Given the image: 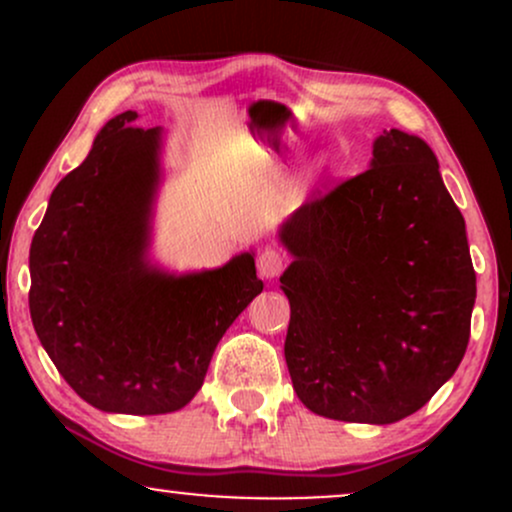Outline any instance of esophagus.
<instances>
[{
  "label": "esophagus",
  "mask_w": 512,
  "mask_h": 512,
  "mask_svg": "<svg viewBox=\"0 0 512 512\" xmlns=\"http://www.w3.org/2000/svg\"><path fill=\"white\" fill-rule=\"evenodd\" d=\"M286 267V257L284 252L276 250V248H264L257 257V272H260L262 279H274L284 272Z\"/></svg>",
  "instance_id": "1"
}]
</instances>
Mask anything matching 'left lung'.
I'll list each match as a JSON object with an SVG mask.
<instances>
[{
    "instance_id": "left-lung-1",
    "label": "left lung",
    "mask_w": 512,
    "mask_h": 512,
    "mask_svg": "<svg viewBox=\"0 0 512 512\" xmlns=\"http://www.w3.org/2000/svg\"><path fill=\"white\" fill-rule=\"evenodd\" d=\"M293 255L284 356L315 414L395 424L448 383L469 342L477 276L460 209L424 139L383 129L370 168L281 226Z\"/></svg>"
}]
</instances>
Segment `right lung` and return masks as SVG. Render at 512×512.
<instances>
[{
    "mask_svg": "<svg viewBox=\"0 0 512 512\" xmlns=\"http://www.w3.org/2000/svg\"><path fill=\"white\" fill-rule=\"evenodd\" d=\"M134 110L98 132L52 190L31 243V320L69 387L115 414H168L197 395L216 344L262 281L252 252L168 274L146 262L161 127Z\"/></svg>",
    "mask_w": 512,
    "mask_h": 512,
    "instance_id": "right-lung-1",
    "label": "right lung"
}]
</instances>
